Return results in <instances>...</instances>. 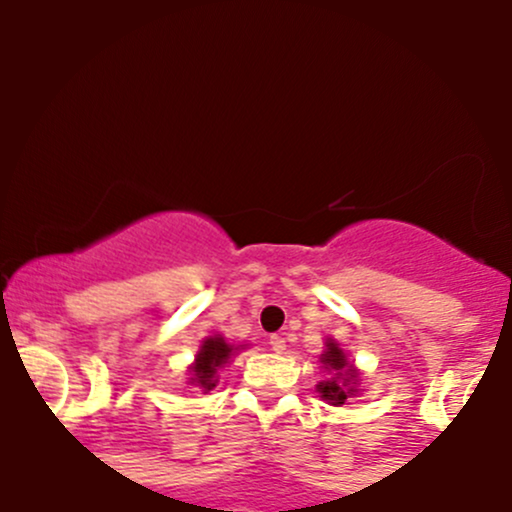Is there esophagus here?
<instances>
[{
  "label": "esophagus",
  "instance_id": "esophagus-1",
  "mask_svg": "<svg viewBox=\"0 0 512 512\" xmlns=\"http://www.w3.org/2000/svg\"><path fill=\"white\" fill-rule=\"evenodd\" d=\"M269 346H272V351H276V354H284L286 339L279 337V334H272V337H269Z\"/></svg>",
  "mask_w": 512,
  "mask_h": 512
}]
</instances>
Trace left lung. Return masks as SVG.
Masks as SVG:
<instances>
[{
    "mask_svg": "<svg viewBox=\"0 0 512 512\" xmlns=\"http://www.w3.org/2000/svg\"><path fill=\"white\" fill-rule=\"evenodd\" d=\"M320 363L322 368L330 370L327 380L317 385V392H320L322 399H327L334 407H342L346 399L358 395V370L334 339L325 342V354H320Z\"/></svg>",
    "mask_w": 512,
    "mask_h": 512,
    "instance_id": "1",
    "label": "left lung"
}]
</instances>
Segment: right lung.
Wrapping results in <instances>:
<instances>
[{
    "label": "right lung",
    "mask_w": 512,
    "mask_h": 512,
    "mask_svg": "<svg viewBox=\"0 0 512 512\" xmlns=\"http://www.w3.org/2000/svg\"><path fill=\"white\" fill-rule=\"evenodd\" d=\"M233 351H236V346L228 344L221 334L204 339L195 356V363L190 366V385L202 387L204 392L214 390L216 383H219L216 380V370L226 366Z\"/></svg>",
    "instance_id": "1"
}]
</instances>
